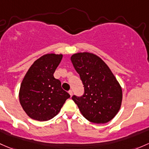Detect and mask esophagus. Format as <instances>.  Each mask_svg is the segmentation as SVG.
Here are the masks:
<instances>
[{
	"mask_svg": "<svg viewBox=\"0 0 149 149\" xmlns=\"http://www.w3.org/2000/svg\"><path fill=\"white\" fill-rule=\"evenodd\" d=\"M68 93H69L70 95V97H71V96H72V95H73V91H72L71 90H70L69 91H68Z\"/></svg>",
	"mask_w": 149,
	"mask_h": 149,
	"instance_id": "1",
	"label": "esophagus"
}]
</instances>
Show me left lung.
<instances>
[{"instance_id": "1", "label": "left lung", "mask_w": 149, "mask_h": 149, "mask_svg": "<svg viewBox=\"0 0 149 149\" xmlns=\"http://www.w3.org/2000/svg\"><path fill=\"white\" fill-rule=\"evenodd\" d=\"M84 86L83 96L73 95L82 115L94 123H106L118 113L123 93L120 84L109 67L97 55L88 52L74 54L70 57Z\"/></svg>"}]
</instances>
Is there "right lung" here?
<instances>
[{
	"label": "right lung",
	"instance_id": "1",
	"mask_svg": "<svg viewBox=\"0 0 149 149\" xmlns=\"http://www.w3.org/2000/svg\"><path fill=\"white\" fill-rule=\"evenodd\" d=\"M63 54H48L38 58L22 81L19 101L31 118L46 121L56 116L70 95L61 88L54 73Z\"/></svg>",
	"mask_w": 149,
	"mask_h": 149
}]
</instances>
